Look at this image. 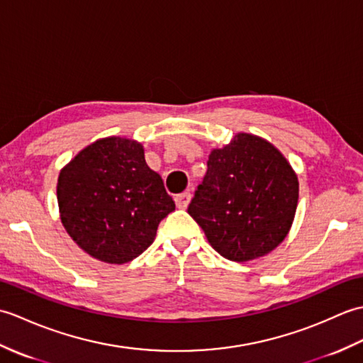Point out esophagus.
<instances>
[{
	"instance_id": "obj_1",
	"label": "esophagus",
	"mask_w": 363,
	"mask_h": 363,
	"mask_svg": "<svg viewBox=\"0 0 363 363\" xmlns=\"http://www.w3.org/2000/svg\"><path fill=\"white\" fill-rule=\"evenodd\" d=\"M191 202V192H182V194H179L175 197V205L184 209Z\"/></svg>"
}]
</instances>
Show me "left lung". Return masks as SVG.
Segmentation results:
<instances>
[{
	"label": "left lung",
	"instance_id": "1",
	"mask_svg": "<svg viewBox=\"0 0 363 363\" xmlns=\"http://www.w3.org/2000/svg\"><path fill=\"white\" fill-rule=\"evenodd\" d=\"M206 166L188 213L216 252L245 262L283 242L296 211L298 179L281 152L239 133L214 149Z\"/></svg>",
	"mask_w": 363,
	"mask_h": 363
}]
</instances>
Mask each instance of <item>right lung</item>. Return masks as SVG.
Masks as SVG:
<instances>
[{
	"mask_svg": "<svg viewBox=\"0 0 363 363\" xmlns=\"http://www.w3.org/2000/svg\"><path fill=\"white\" fill-rule=\"evenodd\" d=\"M57 200L72 240L108 264L138 257L175 209L141 144L115 136L90 144L62 169Z\"/></svg>",
	"mask_w": 363,
	"mask_h": 363,
	"instance_id": "right-lung-1",
	"label": "right lung"
}]
</instances>
